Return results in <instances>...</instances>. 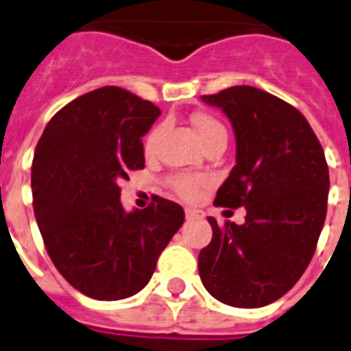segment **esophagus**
<instances>
[{
	"instance_id": "esophagus-1",
	"label": "esophagus",
	"mask_w": 351,
	"mask_h": 351,
	"mask_svg": "<svg viewBox=\"0 0 351 351\" xmlns=\"http://www.w3.org/2000/svg\"><path fill=\"white\" fill-rule=\"evenodd\" d=\"M186 217L187 220H200L204 219V211L197 208H186Z\"/></svg>"
}]
</instances>
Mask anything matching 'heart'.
I'll use <instances>...</instances> for the list:
<instances>
[{
    "instance_id": "heart-1",
    "label": "heart",
    "mask_w": 351,
    "mask_h": 351,
    "mask_svg": "<svg viewBox=\"0 0 351 351\" xmlns=\"http://www.w3.org/2000/svg\"><path fill=\"white\" fill-rule=\"evenodd\" d=\"M193 127L197 131L198 138L202 140L204 145H208L209 142H213L217 138H226V129L224 125L220 123L217 118H213L211 114H204V112H198L191 118ZM160 134H162V125L154 127L153 131L149 132L147 140H145V151L147 153H153L154 147H156V142H158ZM209 184L208 176H193V175H180L175 176L171 180V186L175 189L180 197L184 198H197L200 195L204 187Z\"/></svg>"
}]
</instances>
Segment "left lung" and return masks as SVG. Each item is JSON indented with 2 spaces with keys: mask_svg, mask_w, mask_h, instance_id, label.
Masks as SVG:
<instances>
[{
  "mask_svg": "<svg viewBox=\"0 0 351 351\" xmlns=\"http://www.w3.org/2000/svg\"><path fill=\"white\" fill-rule=\"evenodd\" d=\"M222 109L237 140V164L215 206L245 208V222L217 224L198 255L209 293L234 308H261L306 271L324 226L330 175L321 142L293 106L251 85L202 96Z\"/></svg>",
  "mask_w": 351,
  "mask_h": 351,
  "instance_id": "left-lung-1",
  "label": "left lung"
}]
</instances>
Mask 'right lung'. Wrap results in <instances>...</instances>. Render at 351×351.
Segmentation results:
<instances>
[{
  "label": "right lung",
  "instance_id": "1",
  "mask_svg": "<svg viewBox=\"0 0 351 351\" xmlns=\"http://www.w3.org/2000/svg\"><path fill=\"white\" fill-rule=\"evenodd\" d=\"M158 117L154 104L109 85L60 109L36 145L30 186L43 244L90 299L138 293L186 219L165 198L131 213L120 202V182L145 167L142 136Z\"/></svg>",
  "mask_w": 351,
  "mask_h": 351
}]
</instances>
